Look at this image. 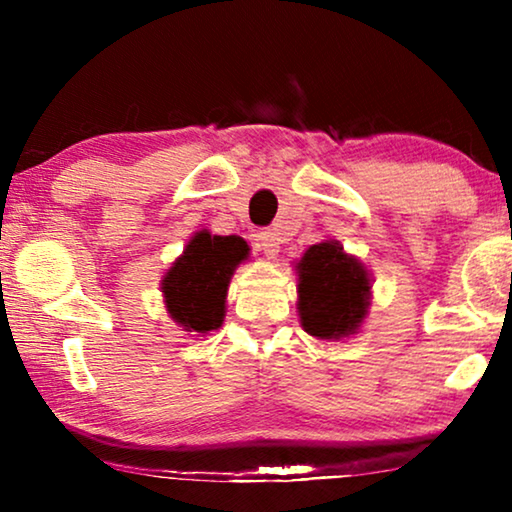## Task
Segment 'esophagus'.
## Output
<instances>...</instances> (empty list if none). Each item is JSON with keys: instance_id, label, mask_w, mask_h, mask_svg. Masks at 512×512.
Here are the masks:
<instances>
[{"instance_id": "esophagus-1", "label": "esophagus", "mask_w": 512, "mask_h": 512, "mask_svg": "<svg viewBox=\"0 0 512 512\" xmlns=\"http://www.w3.org/2000/svg\"><path fill=\"white\" fill-rule=\"evenodd\" d=\"M254 244L256 249H261L265 256L275 258L277 251H279V237L272 233V230H258L254 235Z\"/></svg>"}]
</instances>
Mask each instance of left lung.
Instances as JSON below:
<instances>
[{
    "instance_id": "obj_1",
    "label": "left lung",
    "mask_w": 512,
    "mask_h": 512,
    "mask_svg": "<svg viewBox=\"0 0 512 512\" xmlns=\"http://www.w3.org/2000/svg\"><path fill=\"white\" fill-rule=\"evenodd\" d=\"M300 324L314 338L338 340L354 333L366 317L368 270L338 242H321L298 263Z\"/></svg>"
}]
</instances>
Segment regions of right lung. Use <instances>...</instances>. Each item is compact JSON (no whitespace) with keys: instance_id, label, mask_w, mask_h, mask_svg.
Returning a JSON list of instances; mask_svg holds the SVG:
<instances>
[{"instance_id":"1","label":"right lung","mask_w":512,"mask_h":512,"mask_svg":"<svg viewBox=\"0 0 512 512\" xmlns=\"http://www.w3.org/2000/svg\"><path fill=\"white\" fill-rule=\"evenodd\" d=\"M242 237L198 233L184 256L163 279V293L172 319L193 333L221 326L226 312V291L235 265L247 258Z\"/></svg>"}]
</instances>
